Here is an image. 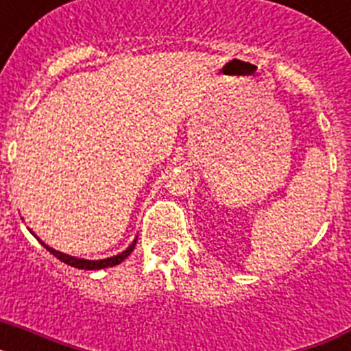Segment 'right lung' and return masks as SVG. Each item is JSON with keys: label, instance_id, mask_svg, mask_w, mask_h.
I'll use <instances>...</instances> for the list:
<instances>
[{"label": "right lung", "instance_id": "obj_1", "mask_svg": "<svg viewBox=\"0 0 351 351\" xmlns=\"http://www.w3.org/2000/svg\"><path fill=\"white\" fill-rule=\"evenodd\" d=\"M40 243H42V241H40ZM43 246H45V244H43ZM45 247H47V250L51 251V253L56 256V258H60L61 262L68 263V265H71V267L84 269V271H96V269L112 267V265H117V263L123 262V260H125L126 256H128L130 253H132V251H133V247H135V243H133L132 246H130L126 251L119 253V255L110 256V258H105V260H82V258H75V256L64 255V253H60V251L52 250V247H49V246H45Z\"/></svg>", "mask_w": 351, "mask_h": 351}]
</instances>
